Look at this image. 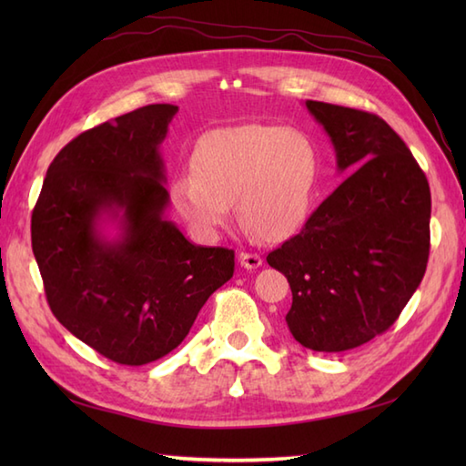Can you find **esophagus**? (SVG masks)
Masks as SVG:
<instances>
[{"mask_svg":"<svg viewBox=\"0 0 466 466\" xmlns=\"http://www.w3.org/2000/svg\"><path fill=\"white\" fill-rule=\"evenodd\" d=\"M238 262L244 266L246 270H254L258 268L262 264V256L260 254H254V252H240L238 254Z\"/></svg>","mask_w":466,"mask_h":466,"instance_id":"1","label":"esophagus"}]
</instances>
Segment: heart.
<instances>
[{
	"label": "heart",
	"mask_w": 466,
	"mask_h": 466,
	"mask_svg": "<svg viewBox=\"0 0 466 466\" xmlns=\"http://www.w3.org/2000/svg\"><path fill=\"white\" fill-rule=\"evenodd\" d=\"M194 172L177 176V212L200 234L230 222L232 200L242 224L262 240L289 238L304 224L319 180L310 136L272 124L220 127L194 152Z\"/></svg>",
	"instance_id": "b5f03b06"
}]
</instances>
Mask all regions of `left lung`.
Segmentation results:
<instances>
[{"instance_id":"obj_1","label":"left lung","mask_w":466,"mask_h":466,"mask_svg":"<svg viewBox=\"0 0 466 466\" xmlns=\"http://www.w3.org/2000/svg\"><path fill=\"white\" fill-rule=\"evenodd\" d=\"M354 170L302 230L266 256L289 279L286 324L302 346L342 352L386 332L427 270L431 187L400 136L382 117L306 102Z\"/></svg>"}]
</instances>
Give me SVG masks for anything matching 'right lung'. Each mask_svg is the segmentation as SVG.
<instances>
[{
    "instance_id": "obj_1",
    "label": "right lung",
    "mask_w": 466,
    "mask_h": 466,
    "mask_svg": "<svg viewBox=\"0 0 466 466\" xmlns=\"http://www.w3.org/2000/svg\"><path fill=\"white\" fill-rule=\"evenodd\" d=\"M176 112L144 106L74 137L49 164L32 212L49 309L76 339L124 366L172 352L234 274V250L187 242L164 216L170 196L157 147ZM104 213L121 218L117 241L96 232Z\"/></svg>"
}]
</instances>
